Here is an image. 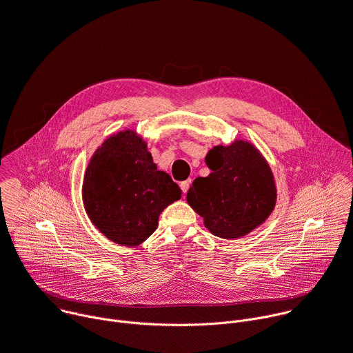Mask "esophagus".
I'll return each mask as SVG.
<instances>
[{"instance_id":"esophagus-1","label":"esophagus","mask_w":353,"mask_h":353,"mask_svg":"<svg viewBox=\"0 0 353 353\" xmlns=\"http://www.w3.org/2000/svg\"><path fill=\"white\" fill-rule=\"evenodd\" d=\"M190 185H192V179H186V181L181 182V189H182V192H183L185 194L188 193V190H189Z\"/></svg>"}]
</instances>
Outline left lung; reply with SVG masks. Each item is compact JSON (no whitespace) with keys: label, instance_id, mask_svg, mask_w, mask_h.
Instances as JSON below:
<instances>
[{"label":"left lung","instance_id":"left-lung-1","mask_svg":"<svg viewBox=\"0 0 353 353\" xmlns=\"http://www.w3.org/2000/svg\"><path fill=\"white\" fill-rule=\"evenodd\" d=\"M205 161L212 172L193 181L188 203L204 218L205 228L214 236L236 239L250 233L269 216L276 204L269 165L244 141L215 146Z\"/></svg>","mask_w":353,"mask_h":353}]
</instances>
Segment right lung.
Returning a JSON list of instances; mask_svg holds the SVG:
<instances>
[{"label": "right lung", "mask_w": 353, "mask_h": 353, "mask_svg": "<svg viewBox=\"0 0 353 353\" xmlns=\"http://www.w3.org/2000/svg\"><path fill=\"white\" fill-rule=\"evenodd\" d=\"M182 190L153 163L134 131L106 139L90 161L83 200L92 223L109 240L134 247L157 228L159 215Z\"/></svg>", "instance_id": "right-lung-1"}]
</instances>
